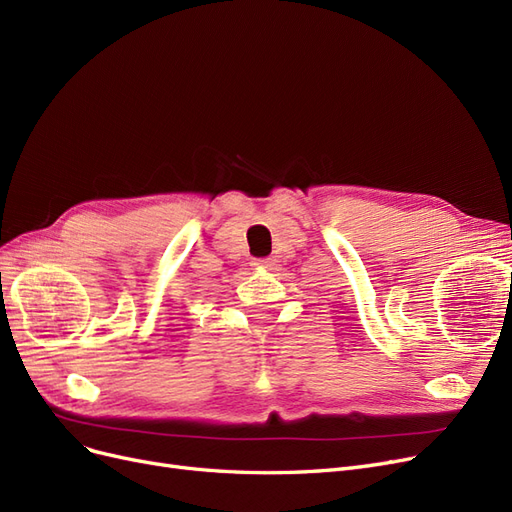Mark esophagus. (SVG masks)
<instances>
[{"label":"esophagus","mask_w":512,"mask_h":512,"mask_svg":"<svg viewBox=\"0 0 512 512\" xmlns=\"http://www.w3.org/2000/svg\"><path fill=\"white\" fill-rule=\"evenodd\" d=\"M272 266H274L272 257H263V259L253 261V268H257V270H272Z\"/></svg>","instance_id":"34e87169"}]
</instances>
